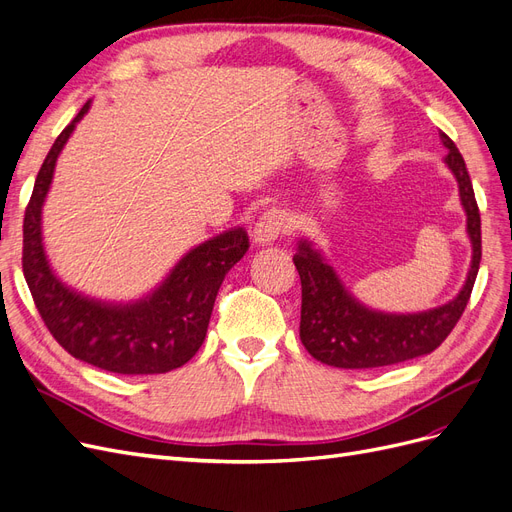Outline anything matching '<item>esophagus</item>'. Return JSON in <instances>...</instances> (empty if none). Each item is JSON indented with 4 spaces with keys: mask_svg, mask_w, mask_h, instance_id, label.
Returning <instances> with one entry per match:
<instances>
[{
    "mask_svg": "<svg viewBox=\"0 0 512 512\" xmlns=\"http://www.w3.org/2000/svg\"><path fill=\"white\" fill-rule=\"evenodd\" d=\"M288 232V222L286 215L280 209H269L267 213H262L256 226H254V241L256 243H271L275 239H280L282 235Z\"/></svg>",
    "mask_w": 512,
    "mask_h": 512,
    "instance_id": "34e87169",
    "label": "esophagus"
}]
</instances>
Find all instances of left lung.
Returning <instances> with one entry per match:
<instances>
[{
    "mask_svg": "<svg viewBox=\"0 0 512 512\" xmlns=\"http://www.w3.org/2000/svg\"><path fill=\"white\" fill-rule=\"evenodd\" d=\"M448 156L444 158L459 181L463 209L468 213V232L474 247L472 267L457 299L423 314H380L356 303L333 269L312 250L307 241L299 243L292 256L301 277V327L305 350L324 365L342 369H374L416 359L436 350L455 329L466 309L483 256L480 245V213L474 188L459 149L440 132Z\"/></svg>",
    "mask_w": 512,
    "mask_h": 512,
    "instance_id": "8db88e82",
    "label": "left lung"
}]
</instances>
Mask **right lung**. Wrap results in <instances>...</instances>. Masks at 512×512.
Listing matches in <instances>:
<instances>
[{"label": "right lung", "mask_w": 512, "mask_h": 512, "mask_svg": "<svg viewBox=\"0 0 512 512\" xmlns=\"http://www.w3.org/2000/svg\"><path fill=\"white\" fill-rule=\"evenodd\" d=\"M81 108L57 136L40 166L23 220V275L46 329L74 359L113 374H166L188 363L203 346L215 297L230 267L250 247L237 228L198 245L166 277L149 299L134 305H104L72 292L51 273L42 250L40 211L53 168Z\"/></svg>", "instance_id": "1"}]
</instances>
